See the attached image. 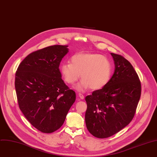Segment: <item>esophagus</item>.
I'll return each instance as SVG.
<instances>
[{"label": "esophagus", "mask_w": 157, "mask_h": 157, "mask_svg": "<svg viewBox=\"0 0 157 157\" xmlns=\"http://www.w3.org/2000/svg\"><path fill=\"white\" fill-rule=\"evenodd\" d=\"M78 96L81 98V99H84V96L83 95V94H81V93H79V94H78Z\"/></svg>", "instance_id": "esophagus-1"}]
</instances>
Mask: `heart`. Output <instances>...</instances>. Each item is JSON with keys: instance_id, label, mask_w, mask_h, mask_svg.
<instances>
[{"instance_id": "obj_1", "label": "heart", "mask_w": 157, "mask_h": 157, "mask_svg": "<svg viewBox=\"0 0 157 157\" xmlns=\"http://www.w3.org/2000/svg\"><path fill=\"white\" fill-rule=\"evenodd\" d=\"M63 79L69 84H73L79 78L82 79L75 88L80 91L90 87L92 90H99L105 87L110 81L112 65L101 55L81 52L73 56L70 63L60 66Z\"/></svg>"}]
</instances>
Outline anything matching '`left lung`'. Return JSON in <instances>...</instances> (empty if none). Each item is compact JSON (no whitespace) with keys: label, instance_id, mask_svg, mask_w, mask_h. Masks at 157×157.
Wrapping results in <instances>:
<instances>
[{"label":"left lung","instance_id":"obj_1","mask_svg":"<svg viewBox=\"0 0 157 157\" xmlns=\"http://www.w3.org/2000/svg\"><path fill=\"white\" fill-rule=\"evenodd\" d=\"M115 72L108 84L86 97L87 130L97 138L118 132L132 120L141 94L139 76L130 62L111 53Z\"/></svg>","mask_w":157,"mask_h":157}]
</instances>
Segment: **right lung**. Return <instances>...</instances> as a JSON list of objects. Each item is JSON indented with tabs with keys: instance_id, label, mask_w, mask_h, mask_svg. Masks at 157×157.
I'll list each match as a JSON object with an SVG mask.
<instances>
[{
	"instance_id": "1",
	"label": "right lung",
	"mask_w": 157,
	"mask_h": 157,
	"mask_svg": "<svg viewBox=\"0 0 157 157\" xmlns=\"http://www.w3.org/2000/svg\"><path fill=\"white\" fill-rule=\"evenodd\" d=\"M67 45H55L29 54L20 64L15 86L20 109L37 129L51 133L63 124L76 100L62 79L61 60Z\"/></svg>"
}]
</instances>
